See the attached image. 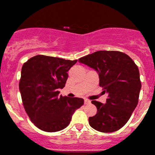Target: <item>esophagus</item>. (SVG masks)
Instances as JSON below:
<instances>
[{
    "label": "esophagus",
    "instance_id": "34e87169",
    "mask_svg": "<svg viewBox=\"0 0 155 155\" xmlns=\"http://www.w3.org/2000/svg\"><path fill=\"white\" fill-rule=\"evenodd\" d=\"M91 101L88 99H84V104H91Z\"/></svg>",
    "mask_w": 155,
    "mask_h": 155
}]
</instances>
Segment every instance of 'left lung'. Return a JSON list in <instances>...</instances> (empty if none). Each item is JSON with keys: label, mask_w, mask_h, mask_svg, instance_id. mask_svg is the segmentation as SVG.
I'll return each mask as SVG.
<instances>
[{"label": "left lung", "mask_w": 155, "mask_h": 155, "mask_svg": "<svg viewBox=\"0 0 155 155\" xmlns=\"http://www.w3.org/2000/svg\"><path fill=\"white\" fill-rule=\"evenodd\" d=\"M79 61L96 70L99 86L108 93L106 104L91 101L97 113L89 118L90 125L105 133L120 130L138 103L141 88L138 68L127 54L115 51H98Z\"/></svg>", "instance_id": "1"}]
</instances>
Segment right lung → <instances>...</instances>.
Returning <instances> with one entry per match:
<instances>
[{
    "instance_id": "obj_1",
    "label": "right lung",
    "mask_w": 155,
    "mask_h": 155,
    "mask_svg": "<svg viewBox=\"0 0 155 155\" xmlns=\"http://www.w3.org/2000/svg\"><path fill=\"white\" fill-rule=\"evenodd\" d=\"M77 62L37 55L23 64L19 89L24 109L37 128L58 132L67 127L76 110L84 104L81 98L59 96L65 86L68 71Z\"/></svg>"
}]
</instances>
